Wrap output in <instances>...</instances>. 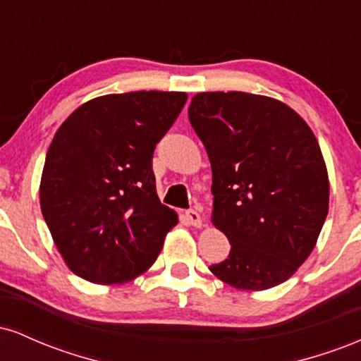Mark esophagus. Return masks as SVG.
<instances>
[{"mask_svg": "<svg viewBox=\"0 0 361 361\" xmlns=\"http://www.w3.org/2000/svg\"><path fill=\"white\" fill-rule=\"evenodd\" d=\"M185 217H186V221H188L190 226L198 227V229H200V227L204 226V219H202V215L198 214L197 210H186Z\"/></svg>", "mask_w": 361, "mask_h": 361, "instance_id": "esophagus-1", "label": "esophagus"}]
</instances>
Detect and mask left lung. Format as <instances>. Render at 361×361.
Returning <instances> with one entry per match:
<instances>
[{
  "instance_id": "1",
  "label": "left lung",
  "mask_w": 361,
  "mask_h": 361,
  "mask_svg": "<svg viewBox=\"0 0 361 361\" xmlns=\"http://www.w3.org/2000/svg\"><path fill=\"white\" fill-rule=\"evenodd\" d=\"M190 123L212 166V224L231 243L210 271L239 290H268L316 247L329 178L316 135L283 102L244 91L192 98Z\"/></svg>"
}]
</instances>
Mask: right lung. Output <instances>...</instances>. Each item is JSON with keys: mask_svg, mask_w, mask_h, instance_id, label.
Listing matches in <instances>:
<instances>
[{"mask_svg": "<svg viewBox=\"0 0 361 361\" xmlns=\"http://www.w3.org/2000/svg\"><path fill=\"white\" fill-rule=\"evenodd\" d=\"M186 98L183 91L103 94L57 128L40 178V209L74 275L122 285L154 264L178 214L157 197L152 152Z\"/></svg>", "mask_w": 361, "mask_h": 361, "instance_id": "1", "label": "right lung"}]
</instances>
